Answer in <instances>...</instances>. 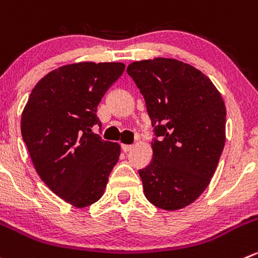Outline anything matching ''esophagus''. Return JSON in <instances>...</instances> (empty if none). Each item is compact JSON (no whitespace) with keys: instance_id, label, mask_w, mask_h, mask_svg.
Returning a JSON list of instances; mask_svg holds the SVG:
<instances>
[{"instance_id":"esophagus-1","label":"esophagus","mask_w":258,"mask_h":258,"mask_svg":"<svg viewBox=\"0 0 258 258\" xmlns=\"http://www.w3.org/2000/svg\"><path fill=\"white\" fill-rule=\"evenodd\" d=\"M132 145H122V150H123V152H128V151H131L132 150Z\"/></svg>"}]
</instances>
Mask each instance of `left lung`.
<instances>
[{"label": "left lung", "instance_id": "8db88e82", "mask_svg": "<svg viewBox=\"0 0 258 258\" xmlns=\"http://www.w3.org/2000/svg\"><path fill=\"white\" fill-rule=\"evenodd\" d=\"M127 73L155 132L151 162L139 171L145 197L165 211L185 208L207 189L223 151V98L208 77L176 59L134 61Z\"/></svg>", "mask_w": 258, "mask_h": 258}]
</instances>
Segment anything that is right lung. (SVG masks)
<instances>
[{
	"label": "right lung",
	"mask_w": 258,
	"mask_h": 258,
	"mask_svg": "<svg viewBox=\"0 0 258 258\" xmlns=\"http://www.w3.org/2000/svg\"><path fill=\"white\" fill-rule=\"evenodd\" d=\"M123 71V62L62 66L37 82L22 111V139L35 170L76 208L101 199L118 161L121 146L102 140L92 127H101L97 107Z\"/></svg>",
	"instance_id": "obj_1"
}]
</instances>
